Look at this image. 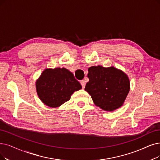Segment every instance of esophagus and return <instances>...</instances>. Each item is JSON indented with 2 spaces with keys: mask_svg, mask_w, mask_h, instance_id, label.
I'll use <instances>...</instances> for the list:
<instances>
[{
  "mask_svg": "<svg viewBox=\"0 0 160 160\" xmlns=\"http://www.w3.org/2000/svg\"><path fill=\"white\" fill-rule=\"evenodd\" d=\"M80 83H81V85L82 87L84 88H85V81H83V80H82V81H81V82H80Z\"/></svg>",
  "mask_w": 160,
  "mask_h": 160,
  "instance_id": "esophagus-1",
  "label": "esophagus"
}]
</instances>
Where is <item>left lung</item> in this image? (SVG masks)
I'll return each mask as SVG.
<instances>
[{"mask_svg":"<svg viewBox=\"0 0 160 160\" xmlns=\"http://www.w3.org/2000/svg\"><path fill=\"white\" fill-rule=\"evenodd\" d=\"M85 90L91 96L94 104L106 112L121 108L130 91V81L122 70L113 66H92L88 69Z\"/></svg>","mask_w":160,"mask_h":160,"instance_id":"8db88e82","label":"left lung"}]
</instances>
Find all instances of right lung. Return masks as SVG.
Segmentation results:
<instances>
[{
  "instance_id": "add662e5",
  "label": "right lung",
  "mask_w": 160,
  "mask_h": 160,
  "mask_svg": "<svg viewBox=\"0 0 160 160\" xmlns=\"http://www.w3.org/2000/svg\"><path fill=\"white\" fill-rule=\"evenodd\" d=\"M35 86L39 99L50 108L60 106L82 88L73 74L64 68H46L36 80Z\"/></svg>"
}]
</instances>
